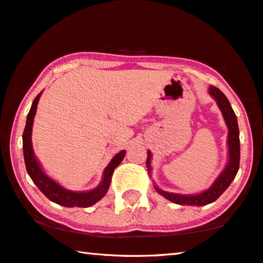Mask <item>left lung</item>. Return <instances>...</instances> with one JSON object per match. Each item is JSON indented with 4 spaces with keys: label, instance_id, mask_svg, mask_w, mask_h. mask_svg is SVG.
<instances>
[{
    "label": "left lung",
    "instance_id": "left-lung-1",
    "mask_svg": "<svg viewBox=\"0 0 263 263\" xmlns=\"http://www.w3.org/2000/svg\"><path fill=\"white\" fill-rule=\"evenodd\" d=\"M208 93L218 104L220 111H221L224 123L228 128V160L227 164L219 177L215 179V181L212 184L210 189L202 191L201 193L197 194H179L172 193V192H166L161 190L157 185H154V189L162 197L170 200L171 202L178 203V205H187V206H205L208 203L214 202L224 191L228 189L231 182L234 180L240 165V138H239V125H237L236 116L233 111L231 104L228 99L218 87L211 85L208 87ZM152 153L147 151V160L146 167L148 171L149 177H151L152 167H151Z\"/></svg>",
    "mask_w": 263,
    "mask_h": 263
}]
</instances>
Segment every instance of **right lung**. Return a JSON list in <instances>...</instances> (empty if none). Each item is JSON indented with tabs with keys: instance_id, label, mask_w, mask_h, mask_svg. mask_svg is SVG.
<instances>
[{
	"instance_id": "obj_1",
	"label": "right lung",
	"mask_w": 263,
	"mask_h": 263,
	"mask_svg": "<svg viewBox=\"0 0 263 263\" xmlns=\"http://www.w3.org/2000/svg\"><path fill=\"white\" fill-rule=\"evenodd\" d=\"M43 92V91H42ZM42 92L36 96L34 102L31 104L30 111L27 116V123L23 132V156L24 162H26L27 172L34 184L39 187L40 191L43 193L49 200L52 202L58 203V205L64 207H90L98 202L104 195L106 194L111 184V177L114 173L115 168L123 161L125 157L124 149L117 153L112 158L109 165L106 166L103 172V178L101 184L96 189L90 191H70L66 190L65 187L58 184L57 181L50 178L47 173L44 172L43 168L37 160V158L32 148L31 141V133H32V125H34V118L37 110V104L41 98Z\"/></svg>"
}]
</instances>
